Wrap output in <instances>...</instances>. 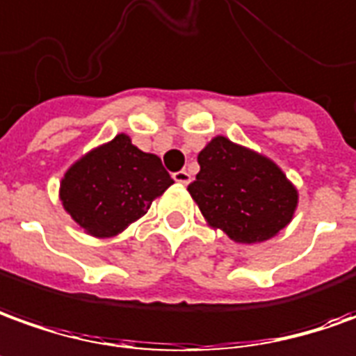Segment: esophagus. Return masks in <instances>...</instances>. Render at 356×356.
I'll list each match as a JSON object with an SVG mask.
<instances>
[{"mask_svg":"<svg viewBox=\"0 0 356 356\" xmlns=\"http://www.w3.org/2000/svg\"><path fill=\"white\" fill-rule=\"evenodd\" d=\"M172 178H174V182L182 184V186L192 182V176H190V172H186V170H178V172H174Z\"/></svg>","mask_w":356,"mask_h":356,"instance_id":"obj_1","label":"esophagus"}]
</instances>
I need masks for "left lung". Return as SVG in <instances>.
<instances>
[{"label": "left lung", "instance_id": "8db88e82", "mask_svg": "<svg viewBox=\"0 0 356 356\" xmlns=\"http://www.w3.org/2000/svg\"><path fill=\"white\" fill-rule=\"evenodd\" d=\"M200 172L188 192L211 227L242 244L275 236L293 219L296 190L275 163L215 137L197 154Z\"/></svg>", "mask_w": 356, "mask_h": 356}]
</instances>
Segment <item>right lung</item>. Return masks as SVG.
Listing matches in <instances>:
<instances>
[{
  "instance_id": "1",
  "label": "right lung",
  "mask_w": 356,
  "mask_h": 356,
  "mask_svg": "<svg viewBox=\"0 0 356 356\" xmlns=\"http://www.w3.org/2000/svg\"><path fill=\"white\" fill-rule=\"evenodd\" d=\"M172 184L156 154L139 151L120 134L71 166L61 180L60 197L79 227L106 238L141 219Z\"/></svg>"
}]
</instances>
